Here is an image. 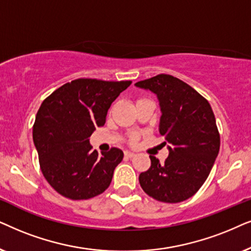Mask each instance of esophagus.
Masks as SVG:
<instances>
[{"mask_svg":"<svg viewBox=\"0 0 251 251\" xmlns=\"http://www.w3.org/2000/svg\"><path fill=\"white\" fill-rule=\"evenodd\" d=\"M124 155H125L126 157H129V158H131V157L135 156V153L132 152V151H128V150H126V151H124Z\"/></svg>","mask_w":251,"mask_h":251,"instance_id":"obj_1","label":"esophagus"}]
</instances>
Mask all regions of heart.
<instances>
[{
  "label": "heart",
  "instance_id": "obj_1",
  "mask_svg": "<svg viewBox=\"0 0 251 251\" xmlns=\"http://www.w3.org/2000/svg\"><path fill=\"white\" fill-rule=\"evenodd\" d=\"M139 138V134L138 133H132L131 136H129V142L131 143H135L136 140Z\"/></svg>",
  "mask_w": 251,
  "mask_h": 251
}]
</instances>
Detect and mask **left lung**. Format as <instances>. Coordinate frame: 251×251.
<instances>
[{
  "label": "left lung",
  "mask_w": 251,
  "mask_h": 251,
  "mask_svg": "<svg viewBox=\"0 0 251 251\" xmlns=\"http://www.w3.org/2000/svg\"><path fill=\"white\" fill-rule=\"evenodd\" d=\"M135 86L157 95L162 111L159 134L170 143L164 163L149 156L151 165L139 176L140 185L157 201H185L201 188L219 152L220 136L211 105L170 75H158Z\"/></svg>",
  "instance_id": "8db88e82"
}]
</instances>
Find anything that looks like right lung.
Returning a JSON list of instances; mask_svg holds the SVG:
<instances>
[{"instance_id":"right-lung-1","label":"right lung","mask_w":251,"mask_h":251,"mask_svg":"<svg viewBox=\"0 0 251 251\" xmlns=\"http://www.w3.org/2000/svg\"><path fill=\"white\" fill-rule=\"evenodd\" d=\"M132 81L76 79L42 102L33 125L40 168L56 192L71 200H88L111 183L123 160L118 148L99 153L89 136L103 126L111 103Z\"/></svg>"}]
</instances>
